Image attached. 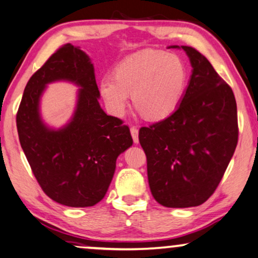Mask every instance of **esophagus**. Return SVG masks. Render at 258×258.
<instances>
[{
    "label": "esophagus",
    "instance_id": "1",
    "mask_svg": "<svg viewBox=\"0 0 258 258\" xmlns=\"http://www.w3.org/2000/svg\"><path fill=\"white\" fill-rule=\"evenodd\" d=\"M131 134H132L134 143L136 144L139 143V133H138V128L136 126H131Z\"/></svg>",
    "mask_w": 258,
    "mask_h": 258
}]
</instances>
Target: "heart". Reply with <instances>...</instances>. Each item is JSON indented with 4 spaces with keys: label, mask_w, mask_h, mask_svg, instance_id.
Wrapping results in <instances>:
<instances>
[{
    "label": "heart",
    "mask_w": 258,
    "mask_h": 258,
    "mask_svg": "<svg viewBox=\"0 0 258 258\" xmlns=\"http://www.w3.org/2000/svg\"><path fill=\"white\" fill-rule=\"evenodd\" d=\"M187 82L183 61L175 55L144 51L122 60L113 76L101 78L99 90L111 114L121 117L130 94L145 118L158 120L175 110Z\"/></svg>",
    "instance_id": "b5f03b06"
}]
</instances>
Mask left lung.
I'll return each instance as SVG.
<instances>
[{"instance_id":"obj_1","label":"left lung","mask_w":258,"mask_h":258,"mask_svg":"<svg viewBox=\"0 0 258 258\" xmlns=\"http://www.w3.org/2000/svg\"><path fill=\"white\" fill-rule=\"evenodd\" d=\"M181 48L193 72L180 105L164 120L139 130L152 195L168 208L197 207L208 200L238 140L233 90L201 52Z\"/></svg>"}]
</instances>
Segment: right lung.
<instances>
[{
	"label": "right lung",
	"mask_w": 258,
	"mask_h": 258,
	"mask_svg": "<svg viewBox=\"0 0 258 258\" xmlns=\"http://www.w3.org/2000/svg\"><path fill=\"white\" fill-rule=\"evenodd\" d=\"M69 80L82 88L72 121L46 128L39 99L46 84ZM94 68L70 43L57 49L25 86L16 114L20 143L32 173L50 199L68 207H91L103 200L118 155L132 146L127 125L100 107Z\"/></svg>",
	"instance_id": "obj_1"
}]
</instances>
